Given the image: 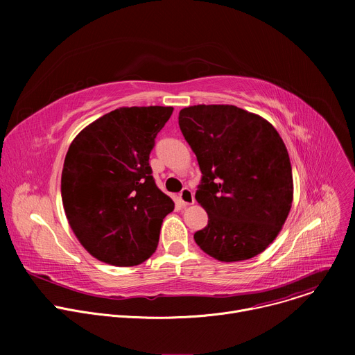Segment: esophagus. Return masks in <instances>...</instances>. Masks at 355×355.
Wrapping results in <instances>:
<instances>
[{
  "mask_svg": "<svg viewBox=\"0 0 355 355\" xmlns=\"http://www.w3.org/2000/svg\"><path fill=\"white\" fill-rule=\"evenodd\" d=\"M180 202L182 204V207H189L192 205L195 202V198H193V192L189 189V188H184L180 193Z\"/></svg>",
  "mask_w": 355,
  "mask_h": 355,
  "instance_id": "esophagus-1",
  "label": "esophagus"
}]
</instances>
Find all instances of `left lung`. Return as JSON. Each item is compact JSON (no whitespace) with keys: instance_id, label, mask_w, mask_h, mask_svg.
<instances>
[{"instance_id":"left-lung-1","label":"left lung","mask_w":355,"mask_h":355,"mask_svg":"<svg viewBox=\"0 0 355 355\" xmlns=\"http://www.w3.org/2000/svg\"><path fill=\"white\" fill-rule=\"evenodd\" d=\"M178 123L202 171L195 199L208 225L193 234L196 244L223 263L259 256L279 234L293 200L292 167L279 133L234 105L188 107Z\"/></svg>"}]
</instances>
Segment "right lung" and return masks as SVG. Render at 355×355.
I'll return each mask as SVG.
<instances>
[{
  "instance_id": "1",
  "label": "right lung",
  "mask_w": 355,
  "mask_h": 355,
  "mask_svg": "<svg viewBox=\"0 0 355 355\" xmlns=\"http://www.w3.org/2000/svg\"><path fill=\"white\" fill-rule=\"evenodd\" d=\"M173 107H122L85 126L62 171L69 225L96 260L133 267L157 248L174 202L151 175L148 155Z\"/></svg>"
}]
</instances>
